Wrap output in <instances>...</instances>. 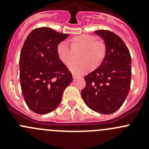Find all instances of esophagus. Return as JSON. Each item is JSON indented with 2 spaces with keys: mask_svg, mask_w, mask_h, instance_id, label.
I'll use <instances>...</instances> for the list:
<instances>
[{
  "mask_svg": "<svg viewBox=\"0 0 149 149\" xmlns=\"http://www.w3.org/2000/svg\"><path fill=\"white\" fill-rule=\"evenodd\" d=\"M78 77H79V76H78L77 75H76V74H73V79H77Z\"/></svg>",
  "mask_w": 149,
  "mask_h": 149,
  "instance_id": "1",
  "label": "esophagus"
}]
</instances>
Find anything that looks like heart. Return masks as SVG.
<instances>
[{
	"mask_svg": "<svg viewBox=\"0 0 149 149\" xmlns=\"http://www.w3.org/2000/svg\"><path fill=\"white\" fill-rule=\"evenodd\" d=\"M73 50L81 49L79 58L81 61H76L69 66V70L75 74L81 75L90 71L102 63L106 55V45L101 40H96L91 34H79L70 40ZM56 54L60 61L68 65L73 61V51L65 42H61L56 47Z\"/></svg>",
	"mask_w": 149,
	"mask_h": 149,
	"instance_id": "heart-1",
	"label": "heart"
}]
</instances>
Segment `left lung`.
<instances>
[{
  "instance_id": "left-lung-1",
  "label": "left lung",
  "mask_w": 149,
  "mask_h": 149,
  "mask_svg": "<svg viewBox=\"0 0 149 149\" xmlns=\"http://www.w3.org/2000/svg\"><path fill=\"white\" fill-rule=\"evenodd\" d=\"M106 45V55L101 65L84 78L86 87L81 97L95 112L109 115L124 103L130 86L131 58L127 46L119 36L108 30H98Z\"/></svg>"
}]
</instances>
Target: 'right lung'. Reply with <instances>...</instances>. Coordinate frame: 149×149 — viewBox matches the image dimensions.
<instances>
[{
  "mask_svg": "<svg viewBox=\"0 0 149 149\" xmlns=\"http://www.w3.org/2000/svg\"><path fill=\"white\" fill-rule=\"evenodd\" d=\"M69 34L47 27L37 28L26 37L19 58L20 82L28 107L47 114L61 103L72 74L58 59L56 47Z\"/></svg>",
  "mask_w": 149,
  "mask_h": 149,
  "instance_id": "obj_1",
  "label": "right lung"
}]
</instances>
